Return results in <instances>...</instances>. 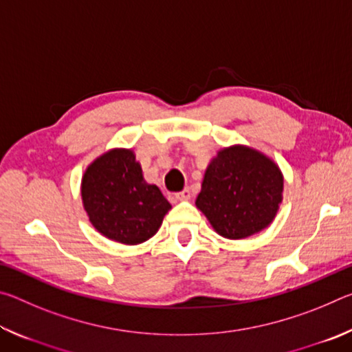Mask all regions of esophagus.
Wrapping results in <instances>:
<instances>
[{"label": "esophagus", "mask_w": 352, "mask_h": 352, "mask_svg": "<svg viewBox=\"0 0 352 352\" xmlns=\"http://www.w3.org/2000/svg\"><path fill=\"white\" fill-rule=\"evenodd\" d=\"M189 197H190V190L189 189H183V190H180V192L175 194V200H178V201L189 200Z\"/></svg>", "instance_id": "34e87169"}]
</instances>
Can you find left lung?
Wrapping results in <instances>:
<instances>
[{
    "label": "left lung",
    "instance_id": "left-lung-1",
    "mask_svg": "<svg viewBox=\"0 0 352 352\" xmlns=\"http://www.w3.org/2000/svg\"><path fill=\"white\" fill-rule=\"evenodd\" d=\"M284 177L270 157L243 144L223 147L205 170L195 206L225 239L265 230L283 201Z\"/></svg>",
    "mask_w": 352,
    "mask_h": 352
}]
</instances>
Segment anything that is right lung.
<instances>
[{
  "mask_svg": "<svg viewBox=\"0 0 352 352\" xmlns=\"http://www.w3.org/2000/svg\"><path fill=\"white\" fill-rule=\"evenodd\" d=\"M80 194L94 230L124 245H138L157 234L172 208L158 186L144 180L132 148H110L88 164Z\"/></svg>",
  "mask_w": 352,
  "mask_h": 352,
  "instance_id": "obj_1",
  "label": "right lung"
}]
</instances>
